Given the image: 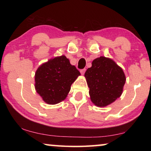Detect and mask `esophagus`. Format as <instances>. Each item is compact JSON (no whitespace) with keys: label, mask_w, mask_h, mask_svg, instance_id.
Here are the masks:
<instances>
[{"label":"esophagus","mask_w":151,"mask_h":151,"mask_svg":"<svg viewBox=\"0 0 151 151\" xmlns=\"http://www.w3.org/2000/svg\"><path fill=\"white\" fill-rule=\"evenodd\" d=\"M85 71H86V69H83L80 70V73H81L82 75H84V73H85Z\"/></svg>","instance_id":"34e87169"}]
</instances>
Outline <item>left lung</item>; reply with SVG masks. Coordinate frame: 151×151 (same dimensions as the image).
Wrapping results in <instances>:
<instances>
[{
  "instance_id": "left-lung-1",
  "label": "left lung",
  "mask_w": 151,
  "mask_h": 151,
  "mask_svg": "<svg viewBox=\"0 0 151 151\" xmlns=\"http://www.w3.org/2000/svg\"><path fill=\"white\" fill-rule=\"evenodd\" d=\"M84 77L89 88L91 100L100 107L108 106L119 98L126 82L122 69L113 60L103 56L92 62Z\"/></svg>"
}]
</instances>
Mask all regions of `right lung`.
I'll return each instance as SVG.
<instances>
[{
	"mask_svg": "<svg viewBox=\"0 0 151 151\" xmlns=\"http://www.w3.org/2000/svg\"><path fill=\"white\" fill-rule=\"evenodd\" d=\"M80 75L65 55L55 57L38 68L35 88L47 104H58L67 98L71 84Z\"/></svg>",
	"mask_w": 151,
	"mask_h": 151,
	"instance_id": "1",
	"label": "right lung"
}]
</instances>
